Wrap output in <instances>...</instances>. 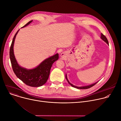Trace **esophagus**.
I'll return each instance as SVG.
<instances>
[{
  "mask_svg": "<svg viewBox=\"0 0 121 121\" xmlns=\"http://www.w3.org/2000/svg\"><path fill=\"white\" fill-rule=\"evenodd\" d=\"M64 56V55L63 54H62L61 55V56Z\"/></svg>",
  "mask_w": 121,
  "mask_h": 121,
  "instance_id": "obj_1",
  "label": "esophagus"
}]
</instances>
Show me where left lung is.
Instances as JSON below:
<instances>
[{
    "mask_svg": "<svg viewBox=\"0 0 121 121\" xmlns=\"http://www.w3.org/2000/svg\"><path fill=\"white\" fill-rule=\"evenodd\" d=\"M100 38H101V39L102 40H103L105 42H106V43H107L108 45H109L108 41L107 38L106 37V36H105V35H103V34L102 33L101 34V37H100ZM65 78H66V80H67V81H68V82L69 84L70 85H71L73 87L75 88H77V89H89V88H90L93 87V86H94L98 82H98H96V83H94V84H91V85H89V86H83V87H77V86H75L73 85V84H72L71 83H70L69 82V81H68V79H67V78L66 75H65Z\"/></svg>",
    "mask_w": 121,
    "mask_h": 121,
    "instance_id": "obj_1",
    "label": "left lung"
}]
</instances>
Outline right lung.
I'll list each match as a JSON object with an SVG mask.
<instances>
[{
  "label": "right lung",
  "instance_id": "add662e5",
  "mask_svg": "<svg viewBox=\"0 0 121 121\" xmlns=\"http://www.w3.org/2000/svg\"><path fill=\"white\" fill-rule=\"evenodd\" d=\"M32 22V21H30L28 22L22 28L27 26ZM19 30L17 31L13 37L9 50V57L13 70L16 76L27 85L33 87H40L48 80L51 68L53 64L58 59L59 55L56 54L46 59L36 67L31 69L22 67L17 63L13 51L15 39Z\"/></svg>",
  "mask_w": 121,
  "mask_h": 121
}]
</instances>
